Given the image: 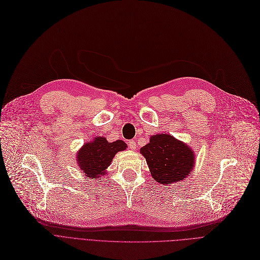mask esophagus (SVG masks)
Segmentation results:
<instances>
[{
	"mask_svg": "<svg viewBox=\"0 0 260 260\" xmlns=\"http://www.w3.org/2000/svg\"><path fill=\"white\" fill-rule=\"evenodd\" d=\"M128 145L130 147V149H132V150H135V148H137V142H135L134 140H130L128 142Z\"/></svg>",
	"mask_w": 260,
	"mask_h": 260,
	"instance_id": "esophagus-1",
	"label": "esophagus"
}]
</instances>
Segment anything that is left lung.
<instances>
[{
  "instance_id": "left-lung-1",
  "label": "left lung",
  "mask_w": 260,
  "mask_h": 260,
  "mask_svg": "<svg viewBox=\"0 0 260 260\" xmlns=\"http://www.w3.org/2000/svg\"><path fill=\"white\" fill-rule=\"evenodd\" d=\"M141 153L152 178L163 185L184 180L194 164L190 148L167 134L153 135L150 143L141 148Z\"/></svg>"
}]
</instances>
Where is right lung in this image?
<instances>
[{
    "label": "right lung",
    "instance_id": "right-lung-1",
    "mask_svg": "<svg viewBox=\"0 0 260 260\" xmlns=\"http://www.w3.org/2000/svg\"><path fill=\"white\" fill-rule=\"evenodd\" d=\"M126 147V143L122 141L109 143L103 137L96 138L79 150L77 154L79 166L86 177L95 180L105 174L116 152L125 150Z\"/></svg>",
    "mask_w": 260,
    "mask_h": 260
}]
</instances>
